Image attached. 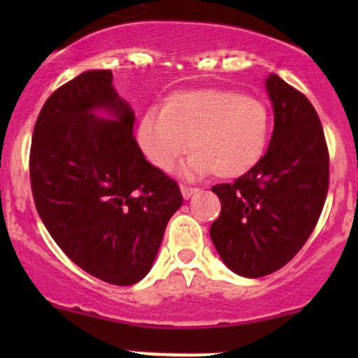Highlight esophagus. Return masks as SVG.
I'll return each mask as SVG.
<instances>
[{"label": "esophagus", "instance_id": "1", "mask_svg": "<svg viewBox=\"0 0 358 358\" xmlns=\"http://www.w3.org/2000/svg\"><path fill=\"white\" fill-rule=\"evenodd\" d=\"M180 190H182V196L185 197V199H189L190 196H194V194L197 192L196 187H190V185H180Z\"/></svg>", "mask_w": 358, "mask_h": 358}]
</instances>
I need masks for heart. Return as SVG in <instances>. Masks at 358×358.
<instances>
[{
  "instance_id": "obj_1",
  "label": "heart",
  "mask_w": 358,
  "mask_h": 358,
  "mask_svg": "<svg viewBox=\"0 0 358 358\" xmlns=\"http://www.w3.org/2000/svg\"><path fill=\"white\" fill-rule=\"evenodd\" d=\"M272 115L259 96L225 88L173 93L162 110L138 124V145L154 168L171 171L194 150L187 171L237 178L251 171L268 145Z\"/></svg>"
}]
</instances>
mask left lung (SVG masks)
Returning a JSON list of instances; mask_svg holds the SVG:
<instances>
[{
	"label": "left lung",
	"mask_w": 358,
	"mask_h": 358,
	"mask_svg": "<svg viewBox=\"0 0 358 358\" xmlns=\"http://www.w3.org/2000/svg\"><path fill=\"white\" fill-rule=\"evenodd\" d=\"M273 133L262 161L234 183L211 187L222 213L209 229L223 263L243 277L268 275L308 241L329 190V150L310 100L279 76L266 79Z\"/></svg>",
	"instance_id": "obj_1"
}]
</instances>
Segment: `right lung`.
<instances>
[{
    "label": "right lung",
    "instance_id": "1",
    "mask_svg": "<svg viewBox=\"0 0 358 358\" xmlns=\"http://www.w3.org/2000/svg\"><path fill=\"white\" fill-rule=\"evenodd\" d=\"M133 122L112 72H83L48 96L29 154L32 197L50 236L76 265L114 286L149 273L183 202L178 183L143 157Z\"/></svg>",
    "mask_w": 358,
    "mask_h": 358
}]
</instances>
